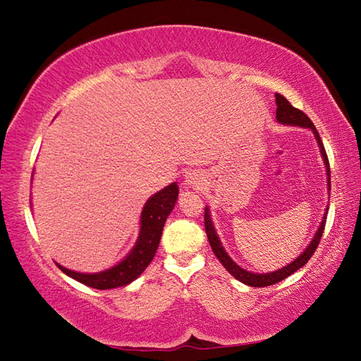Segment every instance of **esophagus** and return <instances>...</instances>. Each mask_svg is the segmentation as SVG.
Listing matches in <instances>:
<instances>
[{
	"label": "esophagus",
	"mask_w": 361,
	"mask_h": 361,
	"mask_svg": "<svg viewBox=\"0 0 361 361\" xmlns=\"http://www.w3.org/2000/svg\"><path fill=\"white\" fill-rule=\"evenodd\" d=\"M200 181H202V176L197 172H189L186 175V185H192L197 188V186H200Z\"/></svg>",
	"instance_id": "obj_1"
}]
</instances>
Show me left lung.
Instances as JSON below:
<instances>
[{
  "label": "left lung",
  "instance_id": "1",
  "mask_svg": "<svg viewBox=\"0 0 361 361\" xmlns=\"http://www.w3.org/2000/svg\"><path fill=\"white\" fill-rule=\"evenodd\" d=\"M276 105H278V109H276V119H278L281 124H288V126H299V127H307L310 128L313 133H315V137L318 141V145L321 149V155H323V159L326 163V167H327V183H329V189H331V166H329V159H327V153H326V149L323 145V141H321L319 137V133L318 130L315 128V126H313V122L309 119V116L305 113H302L301 110L295 109L293 105H291L286 97H283L282 94L276 93ZM329 209V208H327ZM327 214V212H326ZM326 219L327 216L323 217V221H321V225L318 228V231L315 234V237H313V240L310 242V245L307 248L304 250V252L301 256H298L293 262L288 264L287 267L281 268V270L278 271H273V273H265V274H256V273H251V271H247L243 270V268H240L239 265H237L234 260L229 257L226 255V251L224 250V247H221V243L219 240V237L216 234V228H214L212 221H211V216H209V209L206 208L204 209V228H206V235H208V240H209V245L211 248L214 251V255L217 256V259L221 262V265H224L226 270L229 271V274L234 276V278L237 281H240L243 283H247V286H251V287H268V286H273V283L276 282H281L286 278H288L290 274H293L295 271H298L299 268L304 267L305 264L309 262L310 257L313 256V252L317 251L318 245L321 242V237H323V233H324V226H326Z\"/></svg>",
  "mask_w": 361,
  "mask_h": 361
}]
</instances>
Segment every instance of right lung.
<instances>
[{
    "instance_id": "add662e5",
    "label": "right lung",
    "mask_w": 361,
    "mask_h": 361,
    "mask_svg": "<svg viewBox=\"0 0 361 361\" xmlns=\"http://www.w3.org/2000/svg\"><path fill=\"white\" fill-rule=\"evenodd\" d=\"M176 198H178V186L175 183L161 189L159 192L149 198V202L145 203L141 214L140 239H137L132 252L118 265L94 274L71 271L59 264L57 267L65 274L70 276V278L93 288L109 290L127 286V283L135 281L152 262V259L158 250L166 219L173 209Z\"/></svg>"
}]
</instances>
